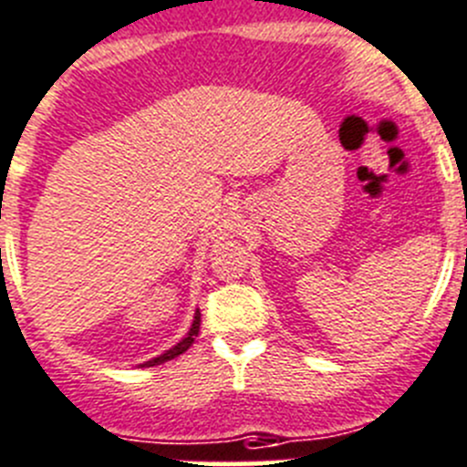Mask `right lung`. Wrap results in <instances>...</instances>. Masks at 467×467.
Listing matches in <instances>:
<instances>
[{"mask_svg":"<svg viewBox=\"0 0 467 467\" xmlns=\"http://www.w3.org/2000/svg\"><path fill=\"white\" fill-rule=\"evenodd\" d=\"M197 333H200V309H197V312H195V318H192V326H191V330H188V335H186V337H183L182 342L176 344V347H171L170 351H165V354H161V356H158V358H150V360H146L144 365H146V368H150V365H161V363H167V360L176 358V356H182L183 351H188V348H191V344L195 342Z\"/></svg>","mask_w":467,"mask_h":467,"instance_id":"1","label":"right lung"}]
</instances>
